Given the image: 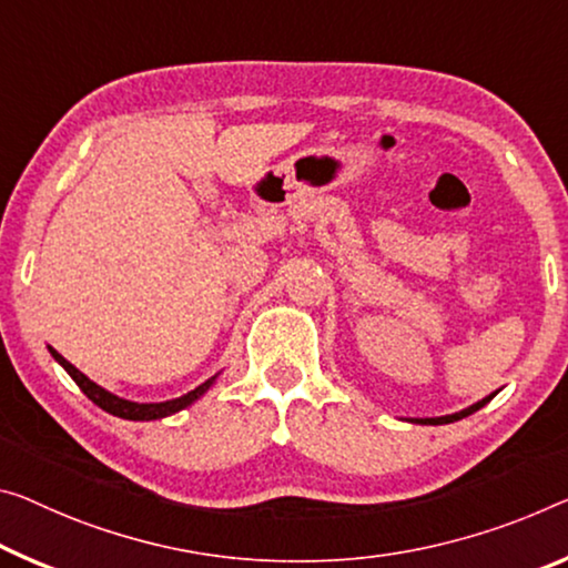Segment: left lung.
Wrapping results in <instances>:
<instances>
[{
    "instance_id": "1",
    "label": "left lung",
    "mask_w": 568,
    "mask_h": 568,
    "mask_svg": "<svg viewBox=\"0 0 568 568\" xmlns=\"http://www.w3.org/2000/svg\"><path fill=\"white\" fill-rule=\"evenodd\" d=\"M497 396V390L495 394H490V396H485L483 400H477V404H473V406H467V408H462V412H457V414H447V416H434V418H412L414 424H452V422H459V418H465V416H469V414H475V412H479V408H483L485 404H490V400Z\"/></svg>"
}]
</instances>
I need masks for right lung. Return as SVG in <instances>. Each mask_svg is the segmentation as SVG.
<instances>
[{"label": "right lung", "instance_id": "1", "mask_svg": "<svg viewBox=\"0 0 568 568\" xmlns=\"http://www.w3.org/2000/svg\"><path fill=\"white\" fill-rule=\"evenodd\" d=\"M50 355L55 357V363H60L65 368V373L71 375V378L78 383V388L83 390L85 396H89L95 406L103 408V412L111 414V416H119V418H129V422H154V418H164V416H172L182 412V408L193 406L197 398H203L207 390L213 388V383L217 381V375L213 378H207L205 383H200L195 390H187L185 396L180 398H172V400H160V404H139V400H129V398H121L116 394H111V390L101 388L99 383H93L89 375L81 373L75 368L73 363H68L63 355H60L55 347H48Z\"/></svg>", "mask_w": 568, "mask_h": 568}]
</instances>
